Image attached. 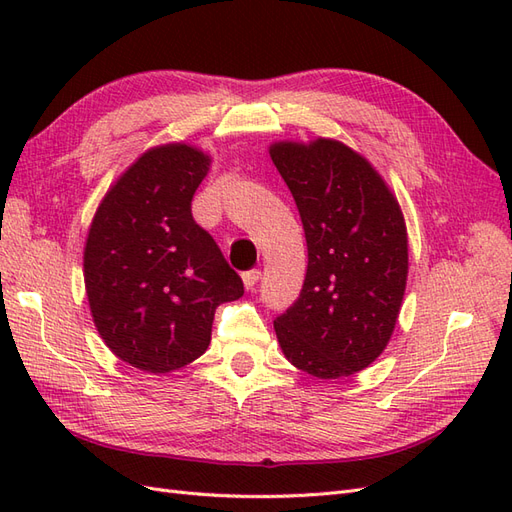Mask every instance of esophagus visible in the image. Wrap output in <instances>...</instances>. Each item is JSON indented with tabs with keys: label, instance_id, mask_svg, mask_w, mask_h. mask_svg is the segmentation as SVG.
Instances as JSON below:
<instances>
[{
	"label": "esophagus",
	"instance_id": "obj_1",
	"mask_svg": "<svg viewBox=\"0 0 512 512\" xmlns=\"http://www.w3.org/2000/svg\"><path fill=\"white\" fill-rule=\"evenodd\" d=\"M258 280H260V271L258 269H252V271H245L243 273V286L247 290H252L258 284Z\"/></svg>",
	"mask_w": 512,
	"mask_h": 512
}]
</instances>
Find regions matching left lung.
I'll list each match as a JSON object with an SVG mask.
<instances>
[{"instance_id": "obj_1", "label": "left lung", "mask_w": 512, "mask_h": 512, "mask_svg": "<svg viewBox=\"0 0 512 512\" xmlns=\"http://www.w3.org/2000/svg\"><path fill=\"white\" fill-rule=\"evenodd\" d=\"M297 203L307 273L273 327L286 359L318 380L348 378L389 344L408 280V232L395 194L335 138L269 147Z\"/></svg>"}]
</instances>
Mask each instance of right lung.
Masks as SVG:
<instances>
[{
    "label": "right lung",
    "mask_w": 512,
    "mask_h": 512,
    "mask_svg": "<svg viewBox=\"0 0 512 512\" xmlns=\"http://www.w3.org/2000/svg\"><path fill=\"white\" fill-rule=\"evenodd\" d=\"M211 156L185 143L147 149L108 188L91 220L83 275L94 324L111 352L147 374L205 354L218 305L241 277L192 218Z\"/></svg>",
    "instance_id": "1"
}]
</instances>
